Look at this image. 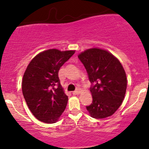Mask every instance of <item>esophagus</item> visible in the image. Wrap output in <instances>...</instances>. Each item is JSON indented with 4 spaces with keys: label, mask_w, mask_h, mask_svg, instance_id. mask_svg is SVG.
Segmentation results:
<instances>
[{
    "label": "esophagus",
    "mask_w": 149,
    "mask_h": 149,
    "mask_svg": "<svg viewBox=\"0 0 149 149\" xmlns=\"http://www.w3.org/2000/svg\"><path fill=\"white\" fill-rule=\"evenodd\" d=\"M80 92H81V89H77L76 91H74V92H73V95H79V94L80 93Z\"/></svg>",
    "instance_id": "obj_1"
}]
</instances>
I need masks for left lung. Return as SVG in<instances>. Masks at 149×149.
Listing matches in <instances>:
<instances>
[{
    "mask_svg": "<svg viewBox=\"0 0 149 149\" xmlns=\"http://www.w3.org/2000/svg\"><path fill=\"white\" fill-rule=\"evenodd\" d=\"M92 84V102L86 107L92 117L104 119L113 115L123 102L127 76L119 60L106 50L89 49L78 56Z\"/></svg>",
    "mask_w": 149,
    "mask_h": 149,
    "instance_id": "obj_1",
    "label": "left lung"
}]
</instances>
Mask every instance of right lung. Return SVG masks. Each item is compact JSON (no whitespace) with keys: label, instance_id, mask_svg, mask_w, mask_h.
<instances>
[{"label":"right lung","instance_id":"right-lung-1","mask_svg":"<svg viewBox=\"0 0 149 149\" xmlns=\"http://www.w3.org/2000/svg\"><path fill=\"white\" fill-rule=\"evenodd\" d=\"M74 53V50L48 49L37 54L27 65L22 94L29 109L41 122L55 123L65 109L68 97L60 84L58 72Z\"/></svg>","mask_w":149,"mask_h":149}]
</instances>
